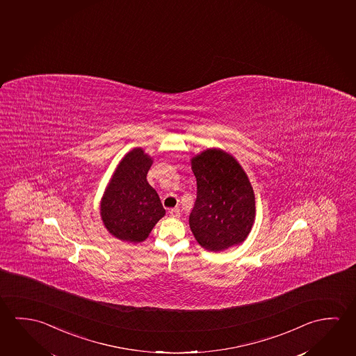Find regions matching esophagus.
<instances>
[{
	"label": "esophagus",
	"mask_w": 356,
	"mask_h": 356,
	"mask_svg": "<svg viewBox=\"0 0 356 356\" xmlns=\"http://www.w3.org/2000/svg\"><path fill=\"white\" fill-rule=\"evenodd\" d=\"M168 214L172 218H179V215H181V210L178 209V208H175V209H170L168 211Z\"/></svg>",
	"instance_id": "1"
}]
</instances>
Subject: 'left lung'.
Masks as SVG:
<instances>
[{"mask_svg": "<svg viewBox=\"0 0 356 356\" xmlns=\"http://www.w3.org/2000/svg\"><path fill=\"white\" fill-rule=\"evenodd\" d=\"M197 199L189 215L202 248L221 251L243 243L254 219V194L236 159L221 149H207L192 159Z\"/></svg>", "mask_w": 356, "mask_h": 356, "instance_id": "obj_1", "label": "left lung"}]
</instances>
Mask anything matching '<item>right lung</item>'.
I'll use <instances>...</instances> for the list:
<instances>
[{"label":"right lung","instance_id":"1","mask_svg":"<svg viewBox=\"0 0 356 356\" xmlns=\"http://www.w3.org/2000/svg\"><path fill=\"white\" fill-rule=\"evenodd\" d=\"M152 159L141 148L124 156L108 183L102 218L108 232L122 241L141 243L165 214L159 194L147 181Z\"/></svg>","mask_w":356,"mask_h":356}]
</instances>
